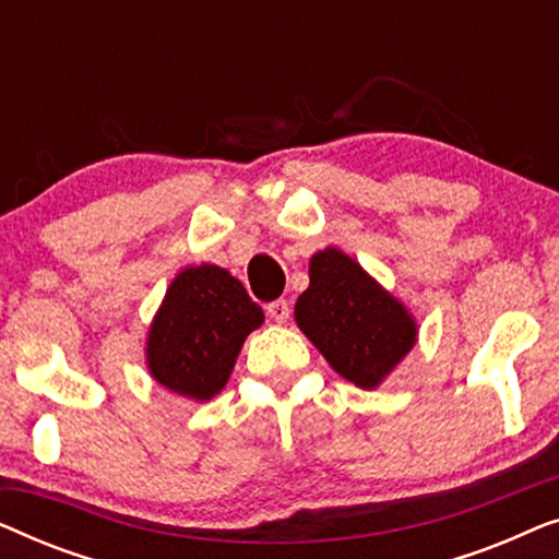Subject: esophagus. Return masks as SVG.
<instances>
[{"label": "esophagus", "instance_id": "esophagus-1", "mask_svg": "<svg viewBox=\"0 0 559 559\" xmlns=\"http://www.w3.org/2000/svg\"><path fill=\"white\" fill-rule=\"evenodd\" d=\"M266 316H270L274 323H287L289 320V302L287 300H274L266 305Z\"/></svg>", "mask_w": 559, "mask_h": 559}]
</instances>
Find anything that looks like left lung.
<instances>
[{"label":"left lung","mask_w":559,"mask_h":559,"mask_svg":"<svg viewBox=\"0 0 559 559\" xmlns=\"http://www.w3.org/2000/svg\"><path fill=\"white\" fill-rule=\"evenodd\" d=\"M295 323L331 369L358 389L381 386L419 335L407 305L338 247L310 257V285L297 297Z\"/></svg>","instance_id":"obj_1"}]
</instances>
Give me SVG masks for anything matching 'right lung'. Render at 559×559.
Returning a JSON list of instances; mask_svg holds the SVG:
<instances>
[{"mask_svg":"<svg viewBox=\"0 0 559 559\" xmlns=\"http://www.w3.org/2000/svg\"><path fill=\"white\" fill-rule=\"evenodd\" d=\"M262 323V308L231 272L218 264L186 266L150 323V377L190 402H209L226 386L247 335Z\"/></svg>","mask_w":559,"mask_h":559,"instance_id":"right-lung-1","label":"right lung"}]
</instances>
